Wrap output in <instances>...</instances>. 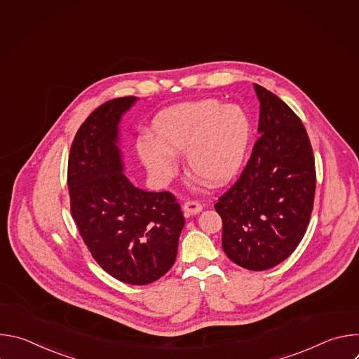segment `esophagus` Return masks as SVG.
Instances as JSON below:
<instances>
[{"mask_svg": "<svg viewBox=\"0 0 359 359\" xmlns=\"http://www.w3.org/2000/svg\"><path fill=\"white\" fill-rule=\"evenodd\" d=\"M183 210H184V213H187V215H197V213H200V212L203 210V204L198 203L197 200H187V201L184 203Z\"/></svg>", "mask_w": 359, "mask_h": 359, "instance_id": "1", "label": "esophagus"}]
</instances>
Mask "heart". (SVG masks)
Returning a JSON list of instances; mask_svg holds the SVG:
<instances>
[{
  "instance_id": "heart-1",
  "label": "heart",
  "mask_w": 359,
  "mask_h": 359,
  "mask_svg": "<svg viewBox=\"0 0 359 359\" xmlns=\"http://www.w3.org/2000/svg\"><path fill=\"white\" fill-rule=\"evenodd\" d=\"M156 130L159 139L147 136L140 144V156L153 173L172 176L177 168L175 155L186 153L191 172L213 184L229 182L240 170L251 132L241 108L213 99L163 112Z\"/></svg>"
}]
</instances>
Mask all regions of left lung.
I'll use <instances>...</instances> for the list:
<instances>
[{
	"mask_svg": "<svg viewBox=\"0 0 359 359\" xmlns=\"http://www.w3.org/2000/svg\"><path fill=\"white\" fill-rule=\"evenodd\" d=\"M260 137L236 183L219 197L222 245L243 269L269 270L292 254L310 223L316 161L301 119L277 95L254 83Z\"/></svg>",
	"mask_w": 359,
	"mask_h": 359,
	"instance_id": "8db88e82",
	"label": "left lung"
}]
</instances>
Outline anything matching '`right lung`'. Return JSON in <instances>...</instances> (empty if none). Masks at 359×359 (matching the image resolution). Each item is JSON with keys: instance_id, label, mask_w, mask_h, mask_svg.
Here are the masks:
<instances>
[{"instance_id": "right-lung-1", "label": "right lung", "mask_w": 359, "mask_h": 359, "mask_svg": "<svg viewBox=\"0 0 359 359\" xmlns=\"http://www.w3.org/2000/svg\"><path fill=\"white\" fill-rule=\"evenodd\" d=\"M136 100L111 99L78 129L68 159L71 215L95 262L116 280L144 285L175 264L184 217L170 191H144L123 175L118 125Z\"/></svg>"}]
</instances>
